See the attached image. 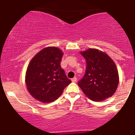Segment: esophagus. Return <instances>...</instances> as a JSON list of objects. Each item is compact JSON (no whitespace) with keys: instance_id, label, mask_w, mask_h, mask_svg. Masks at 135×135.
Masks as SVG:
<instances>
[{"instance_id":"1","label":"esophagus","mask_w":135,"mask_h":135,"mask_svg":"<svg viewBox=\"0 0 135 135\" xmlns=\"http://www.w3.org/2000/svg\"><path fill=\"white\" fill-rule=\"evenodd\" d=\"M72 81L73 83H75V82L77 81V77H74V78L72 79Z\"/></svg>"}]
</instances>
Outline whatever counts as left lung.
Masks as SVG:
<instances>
[{
  "mask_svg": "<svg viewBox=\"0 0 135 135\" xmlns=\"http://www.w3.org/2000/svg\"><path fill=\"white\" fill-rule=\"evenodd\" d=\"M80 54L86 61L85 75L78 82L84 93L94 102L112 97L119 84L118 71L114 61L96 49H88Z\"/></svg>",
  "mask_w": 135,
  "mask_h": 135,
  "instance_id": "8db88e82",
  "label": "left lung"
}]
</instances>
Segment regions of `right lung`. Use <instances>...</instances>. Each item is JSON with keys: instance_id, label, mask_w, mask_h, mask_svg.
<instances>
[{"instance_id": "add662e5", "label": "right lung", "mask_w": 135, "mask_h": 135, "mask_svg": "<svg viewBox=\"0 0 135 135\" xmlns=\"http://www.w3.org/2000/svg\"><path fill=\"white\" fill-rule=\"evenodd\" d=\"M63 52L58 47L42 49L29 63L25 75L28 92L43 103L55 101L71 83L60 63Z\"/></svg>"}]
</instances>
